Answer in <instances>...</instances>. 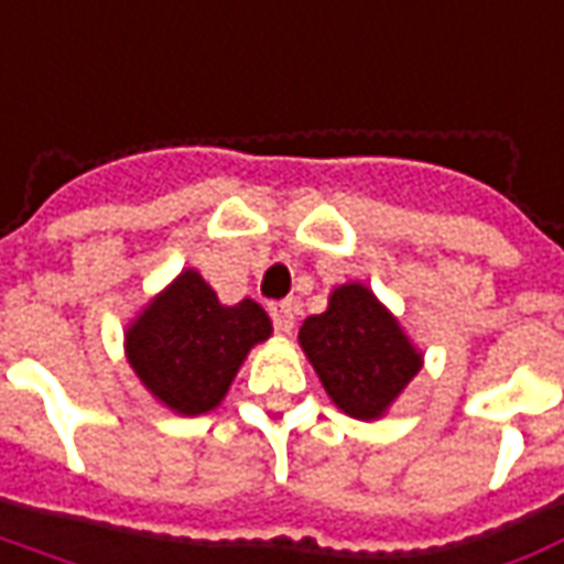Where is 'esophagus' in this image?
<instances>
[{"mask_svg":"<svg viewBox=\"0 0 564 564\" xmlns=\"http://www.w3.org/2000/svg\"><path fill=\"white\" fill-rule=\"evenodd\" d=\"M270 315H273V324H276L279 333H291L294 322H297V306L291 300H282V303L270 306Z\"/></svg>","mask_w":564,"mask_h":564,"instance_id":"obj_1","label":"esophagus"}]
</instances>
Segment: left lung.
Segmentation results:
<instances>
[{
	"mask_svg": "<svg viewBox=\"0 0 564 564\" xmlns=\"http://www.w3.org/2000/svg\"><path fill=\"white\" fill-rule=\"evenodd\" d=\"M297 343L333 405L355 421H381L423 367L421 348L364 282L333 288Z\"/></svg>",
	"mask_w": 564,
	"mask_h": 564,
	"instance_id": "1",
	"label": "left lung"
}]
</instances>
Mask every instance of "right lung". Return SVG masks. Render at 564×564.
<instances>
[{"label":"right lung","instance_id":"1","mask_svg":"<svg viewBox=\"0 0 564 564\" xmlns=\"http://www.w3.org/2000/svg\"><path fill=\"white\" fill-rule=\"evenodd\" d=\"M273 336L252 297L225 306L195 267L143 303L126 327V360L150 397L180 417L213 412L242 360Z\"/></svg>","mask_w":564,"mask_h":564}]
</instances>
